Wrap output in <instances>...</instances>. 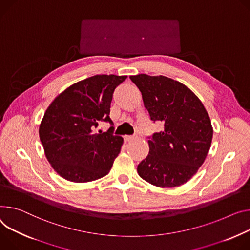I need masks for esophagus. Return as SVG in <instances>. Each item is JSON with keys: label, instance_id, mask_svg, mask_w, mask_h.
Instances as JSON below:
<instances>
[{"label": "esophagus", "instance_id": "esophagus-1", "mask_svg": "<svg viewBox=\"0 0 250 250\" xmlns=\"http://www.w3.org/2000/svg\"><path fill=\"white\" fill-rule=\"evenodd\" d=\"M137 138V135H125V141L127 143V142H130L131 140Z\"/></svg>", "mask_w": 250, "mask_h": 250}]
</instances>
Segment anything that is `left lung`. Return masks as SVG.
<instances>
[{"instance_id":"8db88e82","label":"left lung","mask_w":250,"mask_h":250,"mask_svg":"<svg viewBox=\"0 0 250 250\" xmlns=\"http://www.w3.org/2000/svg\"><path fill=\"white\" fill-rule=\"evenodd\" d=\"M141 90L150 120L165 124L148 140L149 152L139 175L157 188L184 185L197 172L209 151L213 128L196 95L184 83L164 76H130Z\"/></svg>"}]
</instances>
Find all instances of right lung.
I'll return each instance as SVG.
<instances>
[{
	"mask_svg": "<svg viewBox=\"0 0 250 250\" xmlns=\"http://www.w3.org/2000/svg\"><path fill=\"white\" fill-rule=\"evenodd\" d=\"M127 76L97 75L62 92L44 111L39 135L44 155L55 171L72 183H89L106 175L121 152L124 139L112 135L109 122L112 95Z\"/></svg>",
	"mask_w": 250,
	"mask_h": 250,
	"instance_id": "obj_1",
	"label": "right lung"
}]
</instances>
